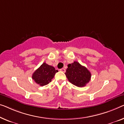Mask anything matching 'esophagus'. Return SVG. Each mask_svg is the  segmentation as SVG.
<instances>
[{
	"instance_id": "obj_1",
	"label": "esophagus",
	"mask_w": 124,
	"mask_h": 124,
	"mask_svg": "<svg viewBox=\"0 0 124 124\" xmlns=\"http://www.w3.org/2000/svg\"><path fill=\"white\" fill-rule=\"evenodd\" d=\"M60 71H62V72H65L66 70L64 69V68H61V69H60Z\"/></svg>"
}]
</instances>
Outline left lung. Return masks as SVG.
Masks as SVG:
<instances>
[{
	"mask_svg": "<svg viewBox=\"0 0 124 124\" xmlns=\"http://www.w3.org/2000/svg\"><path fill=\"white\" fill-rule=\"evenodd\" d=\"M65 75L72 84L77 87H84L91 80V74L87 68L75 61L68 64Z\"/></svg>",
	"mask_w": 124,
	"mask_h": 124,
	"instance_id": "obj_1",
	"label": "left lung"
}]
</instances>
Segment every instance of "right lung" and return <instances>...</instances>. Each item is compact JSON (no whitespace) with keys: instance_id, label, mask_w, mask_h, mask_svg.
<instances>
[{"instance_id":"obj_1","label":"right lung","mask_w":124,"mask_h":124,"mask_svg":"<svg viewBox=\"0 0 124 124\" xmlns=\"http://www.w3.org/2000/svg\"><path fill=\"white\" fill-rule=\"evenodd\" d=\"M57 72L58 71L55 69L54 67L44 62L33 73L32 79L40 86H45L51 82L52 79Z\"/></svg>"}]
</instances>
